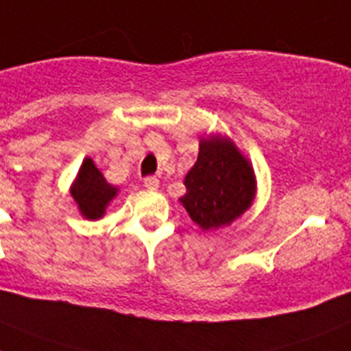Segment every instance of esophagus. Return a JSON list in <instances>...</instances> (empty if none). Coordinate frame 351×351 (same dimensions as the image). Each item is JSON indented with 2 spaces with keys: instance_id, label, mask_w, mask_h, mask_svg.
<instances>
[{
  "instance_id": "esophagus-1",
  "label": "esophagus",
  "mask_w": 351,
  "mask_h": 351,
  "mask_svg": "<svg viewBox=\"0 0 351 351\" xmlns=\"http://www.w3.org/2000/svg\"><path fill=\"white\" fill-rule=\"evenodd\" d=\"M158 184H160V182H158L157 176H146V178H144V187H146V189H158Z\"/></svg>"
}]
</instances>
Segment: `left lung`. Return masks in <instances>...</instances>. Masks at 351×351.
<instances>
[{"mask_svg":"<svg viewBox=\"0 0 351 351\" xmlns=\"http://www.w3.org/2000/svg\"><path fill=\"white\" fill-rule=\"evenodd\" d=\"M184 185L187 193L180 203L205 232L243 216L252 207L257 189L248 158L221 135L202 137L198 160L185 175Z\"/></svg>","mask_w":351,"mask_h":351,"instance_id":"8db88e82","label":"left lung"}]
</instances>
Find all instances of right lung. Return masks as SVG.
Masks as SVG:
<instances>
[{
	"mask_svg": "<svg viewBox=\"0 0 351 351\" xmlns=\"http://www.w3.org/2000/svg\"><path fill=\"white\" fill-rule=\"evenodd\" d=\"M71 196L80 208L82 216L94 221L103 217L108 203L117 196V187L108 184L93 158L87 157L82 162L76 180L71 185Z\"/></svg>",
	"mask_w": 351,
	"mask_h": 351,
	"instance_id": "right-lung-1",
	"label": "right lung"
}]
</instances>
